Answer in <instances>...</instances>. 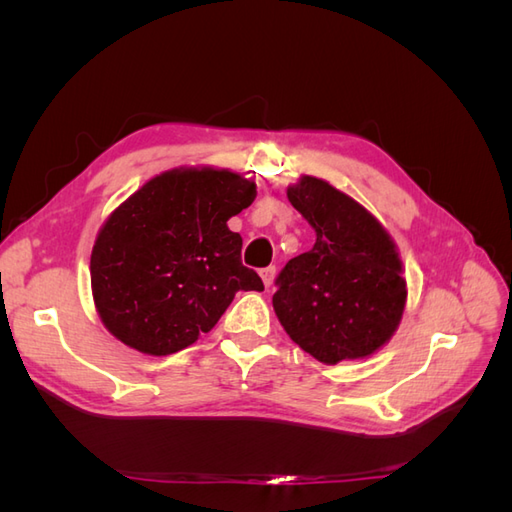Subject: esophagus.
I'll return each instance as SVG.
<instances>
[{
    "label": "esophagus",
    "mask_w": 512,
    "mask_h": 512,
    "mask_svg": "<svg viewBox=\"0 0 512 512\" xmlns=\"http://www.w3.org/2000/svg\"><path fill=\"white\" fill-rule=\"evenodd\" d=\"M260 277H262V282H265V286L271 288V284L275 280V267H265L260 271Z\"/></svg>",
    "instance_id": "34e87169"
}]
</instances>
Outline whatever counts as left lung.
<instances>
[{
	"label": "left lung",
	"instance_id": "8db88e82",
	"mask_svg": "<svg viewBox=\"0 0 512 512\" xmlns=\"http://www.w3.org/2000/svg\"><path fill=\"white\" fill-rule=\"evenodd\" d=\"M288 200L316 243L275 277L273 309L294 344L335 365L363 359L395 333L406 282L395 245L374 215L327 181L303 177Z\"/></svg>",
	"mask_w": 512,
	"mask_h": 512
}]
</instances>
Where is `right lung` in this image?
Returning <instances> with one entry per match:
<instances>
[{
    "mask_svg": "<svg viewBox=\"0 0 512 512\" xmlns=\"http://www.w3.org/2000/svg\"><path fill=\"white\" fill-rule=\"evenodd\" d=\"M254 198L252 181L213 168L170 170L134 192L91 252L104 327L138 352L173 354L209 333L239 290H265L226 226Z\"/></svg>",
    "mask_w": 512,
    "mask_h": 512,
    "instance_id": "1",
    "label": "right lung"
}]
</instances>
